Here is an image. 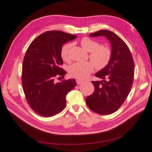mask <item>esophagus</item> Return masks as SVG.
Here are the masks:
<instances>
[{
	"label": "esophagus",
	"mask_w": 152,
	"mask_h": 152,
	"mask_svg": "<svg viewBox=\"0 0 152 152\" xmlns=\"http://www.w3.org/2000/svg\"><path fill=\"white\" fill-rule=\"evenodd\" d=\"M76 82H77V84H80L82 83V82H83V81H82V80H80L79 79H77Z\"/></svg>",
	"instance_id": "obj_1"
}]
</instances>
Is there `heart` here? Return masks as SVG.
<instances>
[{"mask_svg":"<svg viewBox=\"0 0 152 152\" xmlns=\"http://www.w3.org/2000/svg\"><path fill=\"white\" fill-rule=\"evenodd\" d=\"M80 44L87 51L89 52V57L91 61L77 62L69 67L71 76L79 79H84L94 70H102L107 66L112 58V50L108 46L99 45L97 41L89 37L82 38ZM72 44H64L61 49V56L64 61L70 60V49Z\"/></svg>","mask_w":152,"mask_h":152,"instance_id":"1","label":"heart"}]
</instances>
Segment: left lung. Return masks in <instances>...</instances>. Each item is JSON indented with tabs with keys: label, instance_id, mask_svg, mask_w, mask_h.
<instances>
[{
	"label": "left lung",
	"instance_id": "left-lung-1",
	"mask_svg": "<svg viewBox=\"0 0 152 152\" xmlns=\"http://www.w3.org/2000/svg\"><path fill=\"white\" fill-rule=\"evenodd\" d=\"M91 37H106L112 45V58L108 65L96 73L102 81H92L94 91L87 96L88 107L100 115L116 112L125 102L134 81V63L127 44L113 32L101 30Z\"/></svg>",
	"mask_w": 152,
	"mask_h": 152
}]
</instances>
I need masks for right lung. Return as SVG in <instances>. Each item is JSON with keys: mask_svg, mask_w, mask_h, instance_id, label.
<instances>
[{"mask_svg": "<svg viewBox=\"0 0 152 152\" xmlns=\"http://www.w3.org/2000/svg\"><path fill=\"white\" fill-rule=\"evenodd\" d=\"M76 38L61 31H48L32 41L26 50L22 66L23 89L30 108L39 115L52 117L63 111L66 94L77 85L75 79L54 81L66 73L61 68L63 44Z\"/></svg>", "mask_w": 152, "mask_h": 152, "instance_id": "add662e5", "label": "right lung"}]
</instances>
